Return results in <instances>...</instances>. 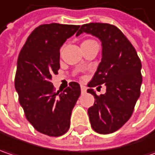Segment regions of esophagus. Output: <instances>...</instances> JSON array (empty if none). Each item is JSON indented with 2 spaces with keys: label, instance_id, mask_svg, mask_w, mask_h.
<instances>
[{
  "label": "esophagus",
  "instance_id": "obj_1",
  "mask_svg": "<svg viewBox=\"0 0 155 155\" xmlns=\"http://www.w3.org/2000/svg\"><path fill=\"white\" fill-rule=\"evenodd\" d=\"M81 93L84 94V93H86L87 87L84 85H81Z\"/></svg>",
  "mask_w": 155,
  "mask_h": 155
}]
</instances>
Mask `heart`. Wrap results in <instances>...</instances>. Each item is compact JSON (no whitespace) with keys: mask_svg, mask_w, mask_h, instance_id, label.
Returning a JSON list of instances; mask_svg holds the SVG:
<instances>
[{"mask_svg":"<svg viewBox=\"0 0 155 155\" xmlns=\"http://www.w3.org/2000/svg\"><path fill=\"white\" fill-rule=\"evenodd\" d=\"M87 41H90V40H87ZM87 41H85V42H87Z\"/></svg>","mask_w":155,"mask_h":155,"instance_id":"heart-1","label":"heart"}]
</instances>
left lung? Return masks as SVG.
Instances as JSON below:
<instances>
[{
    "label": "left lung",
    "instance_id": "8db88e82",
    "mask_svg": "<svg viewBox=\"0 0 155 155\" xmlns=\"http://www.w3.org/2000/svg\"><path fill=\"white\" fill-rule=\"evenodd\" d=\"M91 34L102 42V59L87 90L95 97L87 110L91 127L101 134L117 131L131 117L140 96L141 62L135 48L117 27L109 23L81 25L76 36ZM105 84L106 93L97 96L93 87Z\"/></svg>",
    "mask_w": 155,
    "mask_h": 155
}]
</instances>
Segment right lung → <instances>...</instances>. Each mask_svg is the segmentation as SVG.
Returning <instances> with one entry per match:
<instances>
[{
  "label": "right lung",
  "instance_id": "add662e5",
  "mask_svg": "<svg viewBox=\"0 0 155 155\" xmlns=\"http://www.w3.org/2000/svg\"><path fill=\"white\" fill-rule=\"evenodd\" d=\"M80 25L50 23L37 27L19 53L15 87L27 120L43 134L59 137L68 131L72 110L81 95L77 82L63 92L51 82L59 66V49Z\"/></svg>",
  "mask_w": 155,
  "mask_h": 155
}]
</instances>
